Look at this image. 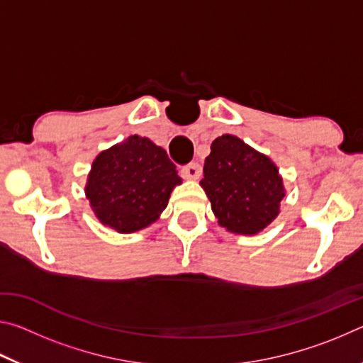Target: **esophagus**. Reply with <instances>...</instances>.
Returning a JSON list of instances; mask_svg holds the SVG:
<instances>
[{"label": "esophagus", "mask_w": 363, "mask_h": 363, "mask_svg": "<svg viewBox=\"0 0 363 363\" xmlns=\"http://www.w3.org/2000/svg\"><path fill=\"white\" fill-rule=\"evenodd\" d=\"M181 173L186 179H199L201 176V167L199 163H190L181 169Z\"/></svg>", "instance_id": "esophagus-1"}]
</instances>
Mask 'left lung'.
<instances>
[{"label":"left lung","mask_w":363,"mask_h":363,"mask_svg":"<svg viewBox=\"0 0 363 363\" xmlns=\"http://www.w3.org/2000/svg\"><path fill=\"white\" fill-rule=\"evenodd\" d=\"M220 227L255 235L280 213L285 187L275 163L232 134L213 140L200 181Z\"/></svg>","instance_id":"left-lung-1"}]
</instances>
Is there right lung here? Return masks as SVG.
<instances>
[{
    "label": "right lung",
    "mask_w": 363,
    "mask_h": 363,
    "mask_svg": "<svg viewBox=\"0 0 363 363\" xmlns=\"http://www.w3.org/2000/svg\"><path fill=\"white\" fill-rule=\"evenodd\" d=\"M179 184L164 149L134 134L96 157L84 192L104 225L131 233L155 223Z\"/></svg>",
    "instance_id": "add662e5"
}]
</instances>
